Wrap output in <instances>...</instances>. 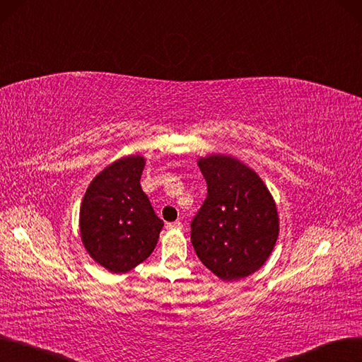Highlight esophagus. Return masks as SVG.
<instances>
[{
	"mask_svg": "<svg viewBox=\"0 0 362 362\" xmlns=\"http://www.w3.org/2000/svg\"><path fill=\"white\" fill-rule=\"evenodd\" d=\"M166 228H169V230H180V228H182V223H181V221L168 223V224H166Z\"/></svg>",
	"mask_w": 362,
	"mask_h": 362,
	"instance_id": "34e87169",
	"label": "esophagus"
}]
</instances>
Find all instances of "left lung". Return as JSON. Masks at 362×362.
<instances>
[{
  "label": "left lung",
  "mask_w": 362,
  "mask_h": 362,
  "mask_svg": "<svg viewBox=\"0 0 362 362\" xmlns=\"http://www.w3.org/2000/svg\"><path fill=\"white\" fill-rule=\"evenodd\" d=\"M208 193L192 220V243L223 281L250 276L264 264L278 239L276 205L248 166L228 156L200 158Z\"/></svg>",
  "instance_id": "obj_1"
}]
</instances>
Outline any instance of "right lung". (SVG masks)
I'll return each mask as SVG.
<instances>
[{
    "label": "right lung",
    "mask_w": 362,
    "mask_h": 362,
    "mask_svg": "<svg viewBox=\"0 0 362 362\" xmlns=\"http://www.w3.org/2000/svg\"><path fill=\"white\" fill-rule=\"evenodd\" d=\"M141 156L123 157L90 182L80 209L84 248L112 273L136 267L153 252L163 221L141 189Z\"/></svg>",
    "instance_id": "add662e5"
}]
</instances>
